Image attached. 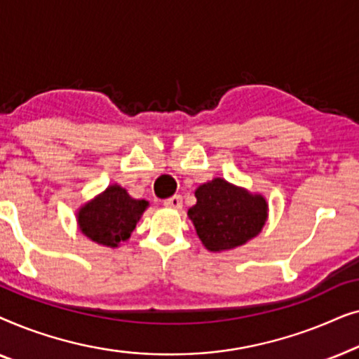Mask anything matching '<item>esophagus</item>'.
Returning <instances> with one entry per match:
<instances>
[{"instance_id":"obj_1","label":"esophagus","mask_w":359,"mask_h":359,"mask_svg":"<svg viewBox=\"0 0 359 359\" xmlns=\"http://www.w3.org/2000/svg\"><path fill=\"white\" fill-rule=\"evenodd\" d=\"M163 204L166 208H171V209H181V205H183V198H181L180 194H175L171 196V198L165 199Z\"/></svg>"}]
</instances>
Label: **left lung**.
Instances as JSON below:
<instances>
[{"label": "left lung", "mask_w": 359, "mask_h": 359, "mask_svg": "<svg viewBox=\"0 0 359 359\" xmlns=\"http://www.w3.org/2000/svg\"><path fill=\"white\" fill-rule=\"evenodd\" d=\"M196 203L188 210L196 232L210 252L247 243L262 232L268 204L262 196L215 178L196 189Z\"/></svg>", "instance_id": "8db88e82"}]
</instances>
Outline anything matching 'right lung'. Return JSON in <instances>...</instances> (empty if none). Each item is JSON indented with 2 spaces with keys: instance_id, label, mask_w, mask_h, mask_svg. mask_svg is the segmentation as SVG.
<instances>
[{
  "instance_id": "1",
  "label": "right lung",
  "mask_w": 359,
  "mask_h": 359,
  "mask_svg": "<svg viewBox=\"0 0 359 359\" xmlns=\"http://www.w3.org/2000/svg\"><path fill=\"white\" fill-rule=\"evenodd\" d=\"M147 205V201L132 199L124 188L114 184L80 210L78 224L93 242L117 247L134 232Z\"/></svg>"
}]
</instances>
